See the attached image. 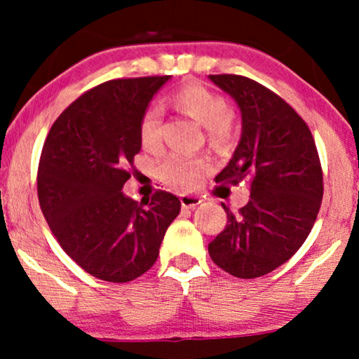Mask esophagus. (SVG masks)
Listing matches in <instances>:
<instances>
[{
  "instance_id": "34e87169",
  "label": "esophagus",
  "mask_w": 359,
  "mask_h": 359,
  "mask_svg": "<svg viewBox=\"0 0 359 359\" xmlns=\"http://www.w3.org/2000/svg\"><path fill=\"white\" fill-rule=\"evenodd\" d=\"M180 201H181V205H183L184 209H194L196 205H199L201 203H203L198 196H189V194H181Z\"/></svg>"
}]
</instances>
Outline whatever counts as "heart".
Returning <instances> with one entry per match:
<instances>
[{
  "instance_id": "1",
  "label": "heart",
  "mask_w": 359,
  "mask_h": 359,
  "mask_svg": "<svg viewBox=\"0 0 359 359\" xmlns=\"http://www.w3.org/2000/svg\"><path fill=\"white\" fill-rule=\"evenodd\" d=\"M170 101L175 107L204 126L212 144L224 145L232 139L233 126L229 116V101L217 91L210 90L203 83H188L171 93ZM139 139L144 149H158L161 142V109L158 106H149L142 114ZM208 170L209 163L204 158H196V156L175 151L161 161L158 175L166 184L193 189Z\"/></svg>"
}]
</instances>
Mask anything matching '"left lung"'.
Masks as SVG:
<instances>
[{
    "mask_svg": "<svg viewBox=\"0 0 359 359\" xmlns=\"http://www.w3.org/2000/svg\"><path fill=\"white\" fill-rule=\"evenodd\" d=\"M242 112V137L217 183H248L250 201L232 212L209 243L212 262L235 278L252 279L286 263L311 233L323 196L316 142L283 97L240 75H209Z\"/></svg>",
    "mask_w": 359,
    "mask_h": 359,
    "instance_id": "left-lung-1",
    "label": "left lung"
}]
</instances>
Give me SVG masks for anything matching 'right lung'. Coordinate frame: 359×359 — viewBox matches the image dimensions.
<instances>
[{
  "instance_id": "right-lung-1",
  "label": "right lung",
  "mask_w": 359,
  "mask_h": 359,
  "mask_svg": "<svg viewBox=\"0 0 359 359\" xmlns=\"http://www.w3.org/2000/svg\"><path fill=\"white\" fill-rule=\"evenodd\" d=\"M170 78L101 83L58 116L43 144L37 171L43 217L63 252L102 281L129 283L149 271L181 210L166 191L140 203L122 191L142 147L140 117Z\"/></svg>"
}]
</instances>
